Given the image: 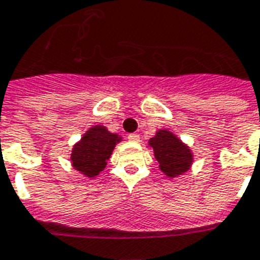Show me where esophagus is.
<instances>
[{
  "instance_id": "1",
  "label": "esophagus",
  "mask_w": 260,
  "mask_h": 260,
  "mask_svg": "<svg viewBox=\"0 0 260 260\" xmlns=\"http://www.w3.org/2000/svg\"><path fill=\"white\" fill-rule=\"evenodd\" d=\"M128 139H129V142H139L140 136L138 135V134H129V135H128Z\"/></svg>"
}]
</instances>
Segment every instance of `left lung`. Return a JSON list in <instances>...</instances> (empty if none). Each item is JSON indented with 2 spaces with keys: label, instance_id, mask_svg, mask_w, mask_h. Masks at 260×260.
<instances>
[{
  "label": "left lung",
  "instance_id": "1",
  "mask_svg": "<svg viewBox=\"0 0 260 260\" xmlns=\"http://www.w3.org/2000/svg\"><path fill=\"white\" fill-rule=\"evenodd\" d=\"M149 146L154 151L159 169L168 178H176L187 172L191 167V150L168 129H159L154 138L149 140Z\"/></svg>",
  "mask_w": 260,
  "mask_h": 260
}]
</instances>
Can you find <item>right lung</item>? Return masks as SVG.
Listing matches in <instances>:
<instances>
[{"mask_svg": "<svg viewBox=\"0 0 260 260\" xmlns=\"http://www.w3.org/2000/svg\"><path fill=\"white\" fill-rule=\"evenodd\" d=\"M121 138L111 134L106 126L95 125L86 131L71 151V164L86 178H95L105 169L115 145Z\"/></svg>", "mask_w": 260, "mask_h": 260, "instance_id": "obj_1", "label": "right lung"}]
</instances>
